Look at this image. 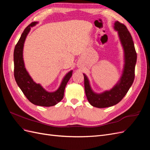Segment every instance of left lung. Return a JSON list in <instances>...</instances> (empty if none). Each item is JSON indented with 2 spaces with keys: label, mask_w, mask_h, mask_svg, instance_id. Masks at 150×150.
Returning <instances> with one entry per match:
<instances>
[{
  "label": "left lung",
  "mask_w": 150,
  "mask_h": 150,
  "mask_svg": "<svg viewBox=\"0 0 150 150\" xmlns=\"http://www.w3.org/2000/svg\"><path fill=\"white\" fill-rule=\"evenodd\" d=\"M124 51V67L122 75L114 87L101 93H94L87 76L84 75V89L88 101L94 107L104 108L115 105L121 101L132 85L134 79V69L137 60L132 37L126 27L118 21L114 24Z\"/></svg>",
  "instance_id": "obj_1"
}]
</instances>
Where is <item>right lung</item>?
Returning a JSON list of instances; mask_svg holds the SVG:
<instances>
[{"label": "right lung", "instance_id": "right-lung-1", "mask_svg": "<svg viewBox=\"0 0 150 150\" xmlns=\"http://www.w3.org/2000/svg\"><path fill=\"white\" fill-rule=\"evenodd\" d=\"M33 22L24 29L13 52L14 78L18 86L29 101L37 106L49 107L56 105L64 97L66 86L71 78L72 71H70L63 78L59 88L54 92H48L40 84H37L32 79L27 71L23 59L24 44L30 28L37 24Z\"/></svg>", "mask_w": 150, "mask_h": 150}]
</instances>
